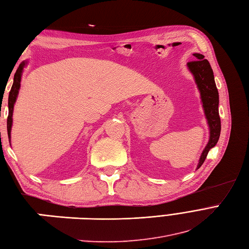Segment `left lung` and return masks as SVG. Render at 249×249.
Segmentation results:
<instances>
[{
  "label": "left lung",
  "mask_w": 249,
  "mask_h": 249,
  "mask_svg": "<svg viewBox=\"0 0 249 249\" xmlns=\"http://www.w3.org/2000/svg\"><path fill=\"white\" fill-rule=\"evenodd\" d=\"M195 57V60L187 63V69L194 76L195 83L197 85L198 90L200 93L201 104L206 116L207 123L210 130L209 142L207 146L204 147L203 151L200 156L199 162L197 164V169L199 168L206 160L208 152L210 149L216 145L219 135H220V118L218 114V90L216 88V84L214 81L213 70L210 66V63L207 59H204V56L200 53L193 54Z\"/></svg>",
  "instance_id": "8db88e82"
}]
</instances>
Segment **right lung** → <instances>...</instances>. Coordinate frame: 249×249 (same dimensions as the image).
I'll return each mask as SVG.
<instances>
[{"instance_id": "obj_1", "label": "right lung", "mask_w": 249, "mask_h": 249, "mask_svg": "<svg viewBox=\"0 0 249 249\" xmlns=\"http://www.w3.org/2000/svg\"><path fill=\"white\" fill-rule=\"evenodd\" d=\"M27 60H24L22 62L19 66V68L17 69L15 76H14V84L12 86V89L9 91V96H8V118H7V133H8V139L10 142V133H12V126H13V114H14V107L15 103L17 101V98H18L19 95V90L21 87V79H22V73H23V69L26 67L27 65Z\"/></svg>"}]
</instances>
